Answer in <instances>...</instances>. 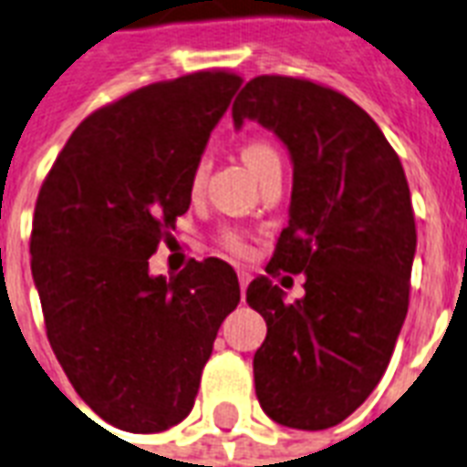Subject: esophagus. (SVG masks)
<instances>
[{"mask_svg": "<svg viewBox=\"0 0 467 467\" xmlns=\"http://www.w3.org/2000/svg\"><path fill=\"white\" fill-rule=\"evenodd\" d=\"M237 279H240V289H242V294H244V289H247V284L252 276H249V272H240L237 274Z\"/></svg>", "mask_w": 467, "mask_h": 467, "instance_id": "esophagus-1", "label": "esophagus"}]
</instances>
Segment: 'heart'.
Instances as JSON below:
<instances>
[{"instance_id": "1", "label": "heart", "mask_w": 467, "mask_h": 467, "mask_svg": "<svg viewBox=\"0 0 467 467\" xmlns=\"http://www.w3.org/2000/svg\"><path fill=\"white\" fill-rule=\"evenodd\" d=\"M242 159L247 163L249 169L259 173V171H265L269 163H276L279 161V151L274 149V144H269L266 139H249L247 144L242 147ZM205 159L195 163V171H193V186H201L202 176H205ZM220 242L225 244V249H230L233 254L237 257H244L249 249H247V242L242 240L240 234L234 233V230H225V233L220 234Z\"/></svg>"}]
</instances>
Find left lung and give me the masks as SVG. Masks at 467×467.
<instances>
[{
    "label": "left lung",
    "mask_w": 467,
    "mask_h": 467,
    "mask_svg": "<svg viewBox=\"0 0 467 467\" xmlns=\"http://www.w3.org/2000/svg\"><path fill=\"white\" fill-rule=\"evenodd\" d=\"M233 119H257L289 149V225L266 274H306L296 304L269 276L247 286L266 320L257 400L281 426L330 429L372 394L407 318L416 252L407 176L375 119L328 85L252 78Z\"/></svg>",
    "instance_id": "left-lung-1"
}]
</instances>
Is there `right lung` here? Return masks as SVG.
I'll return each mask as SVG.
<instances>
[{
	"label": "right lung",
	"mask_w": 467,
	"mask_h": 467,
	"mask_svg": "<svg viewBox=\"0 0 467 467\" xmlns=\"http://www.w3.org/2000/svg\"><path fill=\"white\" fill-rule=\"evenodd\" d=\"M240 85L230 70H198L99 107L38 191L31 274L46 336L85 404L124 431L186 419L220 326L240 304L237 274L218 257L191 259L169 279L149 274Z\"/></svg>",
	"instance_id": "right-lung-1"
}]
</instances>
